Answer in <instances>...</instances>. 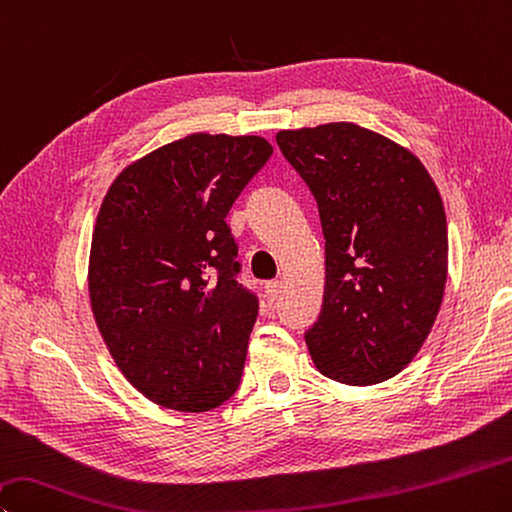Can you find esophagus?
Here are the masks:
<instances>
[{"mask_svg":"<svg viewBox=\"0 0 512 512\" xmlns=\"http://www.w3.org/2000/svg\"><path fill=\"white\" fill-rule=\"evenodd\" d=\"M266 297H268V302H275L277 297H280V293H282V282L280 280H271V282H266Z\"/></svg>","mask_w":512,"mask_h":512,"instance_id":"1","label":"esophagus"}]
</instances>
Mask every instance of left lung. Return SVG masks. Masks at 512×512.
I'll list each match as a JSON object with an SVG mask.
<instances>
[{
	"instance_id": "obj_1",
	"label": "left lung",
	"mask_w": 512,
	"mask_h": 512,
	"mask_svg": "<svg viewBox=\"0 0 512 512\" xmlns=\"http://www.w3.org/2000/svg\"><path fill=\"white\" fill-rule=\"evenodd\" d=\"M324 232L322 311L304 333L320 374L374 385L410 365L441 309L448 221L423 163L353 123L275 136Z\"/></svg>"
}]
</instances>
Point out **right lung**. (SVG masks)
I'll list each match as a JSON object with an SVG mask.
<instances>
[{
	"mask_svg": "<svg viewBox=\"0 0 512 512\" xmlns=\"http://www.w3.org/2000/svg\"><path fill=\"white\" fill-rule=\"evenodd\" d=\"M262 136L192 134L132 163L102 201L89 295L125 378L156 405L208 412L237 392L257 295L226 217L271 159Z\"/></svg>",
	"mask_w": 512,
	"mask_h": 512,
	"instance_id": "obj_1",
	"label": "right lung"
}]
</instances>
